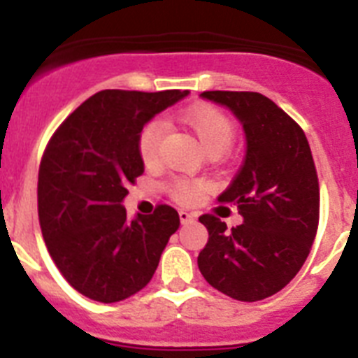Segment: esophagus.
<instances>
[{"mask_svg":"<svg viewBox=\"0 0 358 358\" xmlns=\"http://www.w3.org/2000/svg\"><path fill=\"white\" fill-rule=\"evenodd\" d=\"M179 218H181V224H188L194 220V215L188 213V211H185V210H181L179 211Z\"/></svg>","mask_w":358,"mask_h":358,"instance_id":"34e87169","label":"esophagus"}]
</instances>
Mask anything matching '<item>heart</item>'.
Here are the masks:
<instances>
[{
    "instance_id": "b5f03b06",
    "label": "heart",
    "mask_w": 358,
    "mask_h": 358,
    "mask_svg": "<svg viewBox=\"0 0 358 358\" xmlns=\"http://www.w3.org/2000/svg\"><path fill=\"white\" fill-rule=\"evenodd\" d=\"M185 127L194 132L201 147L208 154L222 156L231 147L235 138V125L222 110L211 106H194L182 110L179 116ZM163 138V125L159 122H150L140 132L138 150L145 164H154L159 157V145ZM173 199L179 202H192L199 194V186L188 181H173L170 185Z\"/></svg>"
}]
</instances>
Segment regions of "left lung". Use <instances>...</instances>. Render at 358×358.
<instances>
[{
    "label": "left lung",
    "mask_w": 358,
    "mask_h": 358,
    "mask_svg": "<svg viewBox=\"0 0 358 358\" xmlns=\"http://www.w3.org/2000/svg\"><path fill=\"white\" fill-rule=\"evenodd\" d=\"M242 123L245 156L218 202L235 204L243 222L227 229L213 215L199 252L204 280L238 301L280 292L299 273L319 222V182L305 132L273 100L249 91H204Z\"/></svg>",
    "instance_id": "left-lung-1"
}]
</instances>
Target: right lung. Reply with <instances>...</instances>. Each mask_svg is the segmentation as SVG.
I'll return each mask as SVG.
<instances>
[{
  "instance_id": "obj_1",
  "label": "right lung",
  "mask_w": 358,
  "mask_h": 358,
  "mask_svg": "<svg viewBox=\"0 0 358 358\" xmlns=\"http://www.w3.org/2000/svg\"><path fill=\"white\" fill-rule=\"evenodd\" d=\"M189 91L107 90L87 98L57 129L39 169L44 242L69 285L93 301L116 303L143 289L179 227L161 204L127 218V185L145 170L140 132Z\"/></svg>"
}]
</instances>
